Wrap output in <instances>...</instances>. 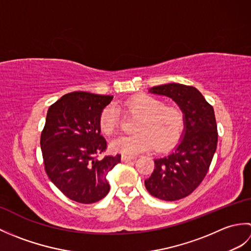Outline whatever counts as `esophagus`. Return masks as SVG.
Segmentation results:
<instances>
[{"mask_svg": "<svg viewBox=\"0 0 251 251\" xmlns=\"http://www.w3.org/2000/svg\"><path fill=\"white\" fill-rule=\"evenodd\" d=\"M136 157H134V156H128V155H122V162H124V163H128V162H131V161H134Z\"/></svg>", "mask_w": 251, "mask_h": 251, "instance_id": "34e87169", "label": "esophagus"}]
</instances>
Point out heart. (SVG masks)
I'll use <instances>...</instances> for the list:
<instances>
[{
	"label": "heart",
	"instance_id": "1",
	"mask_svg": "<svg viewBox=\"0 0 251 251\" xmlns=\"http://www.w3.org/2000/svg\"><path fill=\"white\" fill-rule=\"evenodd\" d=\"M129 113L139 115L135 124L137 132L120 136L111 142L112 150L126 155H136L150 150L155 145L157 150H165L179 140L183 130V114L178 108L164 105L148 95H136L125 102ZM100 129L112 135L119 129L120 114L113 104L106 105L100 114Z\"/></svg>",
	"mask_w": 251,
	"mask_h": 251
}]
</instances>
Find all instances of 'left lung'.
I'll return each instance as SVG.
<instances>
[{"mask_svg":"<svg viewBox=\"0 0 251 251\" xmlns=\"http://www.w3.org/2000/svg\"><path fill=\"white\" fill-rule=\"evenodd\" d=\"M166 96L183 113L184 130L173 152L154 159L151 177L145 180L149 193L163 201H178L190 195L209 169L218 143L214 108L199 90L188 85L170 83L150 88Z\"/></svg>","mask_w":251,"mask_h":251,"instance_id":"8db88e82","label":"left lung"}]
</instances>
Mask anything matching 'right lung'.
Instances as JSON below:
<instances>
[{"label": "right lung", "mask_w": 251, "mask_h": 251, "mask_svg": "<svg viewBox=\"0 0 251 251\" xmlns=\"http://www.w3.org/2000/svg\"><path fill=\"white\" fill-rule=\"evenodd\" d=\"M113 96L86 92L67 94L50 106L41 135L45 172L69 199L93 204L109 193L106 175L121 155L104 156L106 141L99 119Z\"/></svg>", "instance_id": "1"}]
</instances>
